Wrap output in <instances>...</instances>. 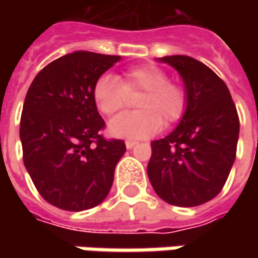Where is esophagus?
Returning a JSON list of instances; mask_svg holds the SVG:
<instances>
[{
    "label": "esophagus",
    "mask_w": 258,
    "mask_h": 258,
    "mask_svg": "<svg viewBox=\"0 0 258 258\" xmlns=\"http://www.w3.org/2000/svg\"><path fill=\"white\" fill-rule=\"evenodd\" d=\"M124 144H126V148H127V149H132L134 146H136V145H138V142H136V141H131V139H129V141H126Z\"/></svg>",
    "instance_id": "1"
}]
</instances>
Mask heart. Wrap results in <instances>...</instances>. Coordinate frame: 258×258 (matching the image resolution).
Here are the masks:
<instances>
[{
    "label": "heart",
    "instance_id": "1",
    "mask_svg": "<svg viewBox=\"0 0 258 258\" xmlns=\"http://www.w3.org/2000/svg\"><path fill=\"white\" fill-rule=\"evenodd\" d=\"M141 93L136 99L139 110L114 117L109 132L119 138H149L165 126L178 122L186 109V92L182 85L168 80V75L154 64L127 70L119 82L112 75L97 79L93 99L97 109L106 116L119 113L126 104V94Z\"/></svg>",
    "mask_w": 258,
    "mask_h": 258
}]
</instances>
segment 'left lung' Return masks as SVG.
I'll use <instances>...</instances> for the list:
<instances>
[{
  "instance_id": "1",
  "label": "left lung",
  "mask_w": 258,
  "mask_h": 258,
  "mask_svg": "<svg viewBox=\"0 0 258 258\" xmlns=\"http://www.w3.org/2000/svg\"><path fill=\"white\" fill-rule=\"evenodd\" d=\"M181 75L186 109L179 124L154 141L148 176L155 192L176 207H197L221 192L235 161L240 120L228 87L188 55H166Z\"/></svg>"
}]
</instances>
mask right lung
<instances>
[{
  "label": "right lung",
  "instance_id": "right-lung-1",
  "mask_svg": "<svg viewBox=\"0 0 258 258\" xmlns=\"http://www.w3.org/2000/svg\"><path fill=\"white\" fill-rule=\"evenodd\" d=\"M120 55L75 51L47 64L25 96L20 139L37 191L66 211L93 208L107 197L116 164L126 152L106 139L93 87Z\"/></svg>",
  "mask_w": 258,
  "mask_h": 258
}]
</instances>
